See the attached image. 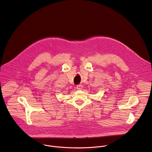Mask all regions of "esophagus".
<instances>
[{
  "instance_id": "34e87169",
  "label": "esophagus",
  "mask_w": 152,
  "mask_h": 152,
  "mask_svg": "<svg viewBox=\"0 0 152 152\" xmlns=\"http://www.w3.org/2000/svg\"><path fill=\"white\" fill-rule=\"evenodd\" d=\"M76 88L79 90H80L81 89H82V85H78L76 86Z\"/></svg>"
}]
</instances>
